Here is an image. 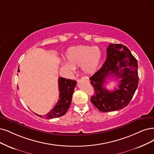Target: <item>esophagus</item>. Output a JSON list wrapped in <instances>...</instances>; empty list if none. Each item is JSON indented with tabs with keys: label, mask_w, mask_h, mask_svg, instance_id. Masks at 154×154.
Masks as SVG:
<instances>
[{
	"label": "esophagus",
	"mask_w": 154,
	"mask_h": 154,
	"mask_svg": "<svg viewBox=\"0 0 154 154\" xmlns=\"http://www.w3.org/2000/svg\"><path fill=\"white\" fill-rule=\"evenodd\" d=\"M82 79H84V80H86L87 81H89V79L88 77H82Z\"/></svg>",
	"instance_id": "34e87169"
}]
</instances>
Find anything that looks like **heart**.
Segmentation results:
<instances>
[{"label":"heart","mask_w":154,"mask_h":154,"mask_svg":"<svg viewBox=\"0 0 154 154\" xmlns=\"http://www.w3.org/2000/svg\"><path fill=\"white\" fill-rule=\"evenodd\" d=\"M67 62H63L65 69L73 72L75 67L81 66L86 73H91L98 68L101 58V51L98 47L77 45L68 49L65 53Z\"/></svg>","instance_id":"heart-1"}]
</instances>
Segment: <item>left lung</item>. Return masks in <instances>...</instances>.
Here are the masks:
<instances>
[{"label":"left lung","mask_w":154,"mask_h":154,"mask_svg":"<svg viewBox=\"0 0 154 154\" xmlns=\"http://www.w3.org/2000/svg\"><path fill=\"white\" fill-rule=\"evenodd\" d=\"M106 60L89 79L94 94L91 102L102 112L116 111L126 106L138 85V62L129 49L122 44H110L106 48ZM110 75L121 79L118 88L113 92L104 86Z\"/></svg>","instance_id":"left-lung-1"}]
</instances>
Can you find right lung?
Here are the masks:
<instances>
[{
	"instance_id": "1",
	"label": "right lung",
	"mask_w": 154,
	"mask_h": 154,
	"mask_svg": "<svg viewBox=\"0 0 154 154\" xmlns=\"http://www.w3.org/2000/svg\"><path fill=\"white\" fill-rule=\"evenodd\" d=\"M18 72H20L19 68ZM77 84L75 81L69 80L63 77L58 79V87L60 91V98L56 105L52 110L44 116L45 119H53L60 117L65 115L70 106L72 94L74 89ZM36 114V113H35ZM37 116L42 117V116L36 114Z\"/></svg>"
}]
</instances>
